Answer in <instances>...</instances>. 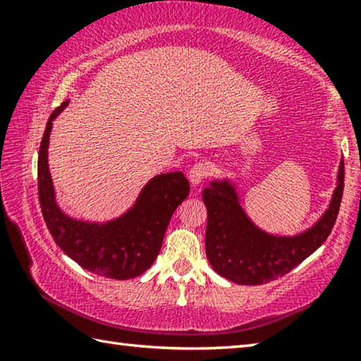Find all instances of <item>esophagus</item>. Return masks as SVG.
Returning a JSON list of instances; mask_svg holds the SVG:
<instances>
[{
    "label": "esophagus",
    "instance_id": "34e87169",
    "mask_svg": "<svg viewBox=\"0 0 361 361\" xmlns=\"http://www.w3.org/2000/svg\"><path fill=\"white\" fill-rule=\"evenodd\" d=\"M209 173H210V167L207 166V164L199 162L189 170V181H191L192 186H197L207 178V176H209Z\"/></svg>",
    "mask_w": 361,
    "mask_h": 361
}]
</instances>
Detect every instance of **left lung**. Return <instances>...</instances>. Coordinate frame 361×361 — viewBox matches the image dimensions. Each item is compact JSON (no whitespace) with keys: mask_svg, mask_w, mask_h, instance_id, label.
Here are the masks:
<instances>
[{"mask_svg":"<svg viewBox=\"0 0 361 361\" xmlns=\"http://www.w3.org/2000/svg\"><path fill=\"white\" fill-rule=\"evenodd\" d=\"M344 191V161L331 202L312 228L296 235H276L258 228L243 210L229 180H213L202 191L209 213L205 253L213 271L239 285H262L288 274L312 255L331 232Z\"/></svg>","mask_w":361,"mask_h":361,"instance_id":"obj_1","label":"left lung"}]
</instances>
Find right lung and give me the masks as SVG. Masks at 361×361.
I'll use <instances>...</instances> for the list:
<instances>
[{"label":"right lung","instance_id":"obj_1","mask_svg":"<svg viewBox=\"0 0 361 361\" xmlns=\"http://www.w3.org/2000/svg\"><path fill=\"white\" fill-rule=\"evenodd\" d=\"M63 102L51 114L38 156V194L42 216L52 239L85 271L97 276L127 280L149 269L161 252L173 212L189 194L181 172L156 175L146 183L133 207L106 223L75 219L60 210L49 172L47 146L52 121L63 111Z\"/></svg>","mask_w":361,"mask_h":361}]
</instances>
